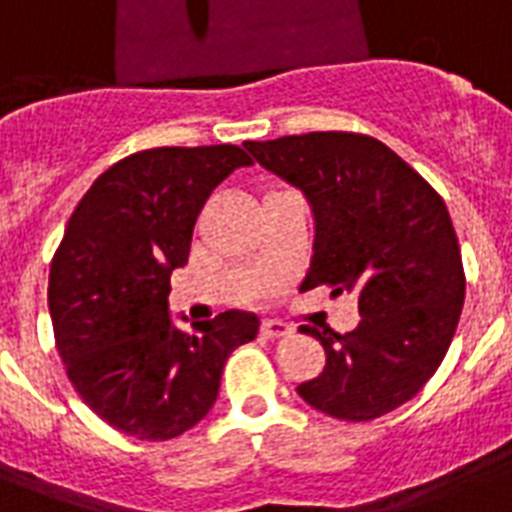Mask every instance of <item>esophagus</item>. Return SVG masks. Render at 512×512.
<instances>
[{"label":"esophagus","instance_id":"1","mask_svg":"<svg viewBox=\"0 0 512 512\" xmlns=\"http://www.w3.org/2000/svg\"><path fill=\"white\" fill-rule=\"evenodd\" d=\"M260 332H263V337H268V340H276V337H287L292 329H289L284 321L265 319L263 324H260Z\"/></svg>","mask_w":512,"mask_h":512}]
</instances>
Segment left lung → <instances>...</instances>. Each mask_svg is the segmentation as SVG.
<instances>
[{"label":"left lung","mask_w":512,"mask_h":512,"mask_svg":"<svg viewBox=\"0 0 512 512\" xmlns=\"http://www.w3.org/2000/svg\"><path fill=\"white\" fill-rule=\"evenodd\" d=\"M244 146L311 204L316 239L303 287L358 297L353 332L300 327L324 345L327 366L297 393L337 420L393 412L444 361L465 303L460 244L444 199L369 135L308 132Z\"/></svg>","instance_id":"left-lung-1"}]
</instances>
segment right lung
I'll use <instances>...</instances> for the list:
<instances>
[{"instance_id":"1","label":"right lung","mask_w":512,"mask_h":512,"mask_svg":"<svg viewBox=\"0 0 512 512\" xmlns=\"http://www.w3.org/2000/svg\"><path fill=\"white\" fill-rule=\"evenodd\" d=\"M249 164L239 146L138 151L68 220L47 287L55 345L84 404L127 436L170 441L204 420L228 356L260 329L255 313L225 311L188 335L167 303L204 201Z\"/></svg>"}]
</instances>
